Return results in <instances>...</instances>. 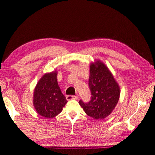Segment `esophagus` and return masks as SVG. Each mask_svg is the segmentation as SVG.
I'll return each instance as SVG.
<instances>
[{
  "label": "esophagus",
  "instance_id": "obj_1",
  "mask_svg": "<svg viewBox=\"0 0 155 155\" xmlns=\"http://www.w3.org/2000/svg\"><path fill=\"white\" fill-rule=\"evenodd\" d=\"M78 97L77 96H74V95H68L67 97V101H71V100H76V99H78Z\"/></svg>",
  "mask_w": 155,
  "mask_h": 155
}]
</instances>
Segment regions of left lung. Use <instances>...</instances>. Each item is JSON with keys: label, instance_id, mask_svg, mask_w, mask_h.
Segmentation results:
<instances>
[{"label": "left lung", "instance_id": "1", "mask_svg": "<svg viewBox=\"0 0 155 155\" xmlns=\"http://www.w3.org/2000/svg\"><path fill=\"white\" fill-rule=\"evenodd\" d=\"M88 85L91 100L78 103L85 113L94 119L103 120L111 114L119 100V85L113 74L103 62L96 60L90 64Z\"/></svg>", "mask_w": 155, "mask_h": 155}]
</instances>
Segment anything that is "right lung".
<instances>
[{
    "mask_svg": "<svg viewBox=\"0 0 155 155\" xmlns=\"http://www.w3.org/2000/svg\"><path fill=\"white\" fill-rule=\"evenodd\" d=\"M57 77V71L45 73L34 89V107L37 113L45 118L57 116L67 103L58 86Z\"/></svg>",
    "mask_w": 155,
    "mask_h": 155,
    "instance_id": "add662e5",
    "label": "right lung"
}]
</instances>
